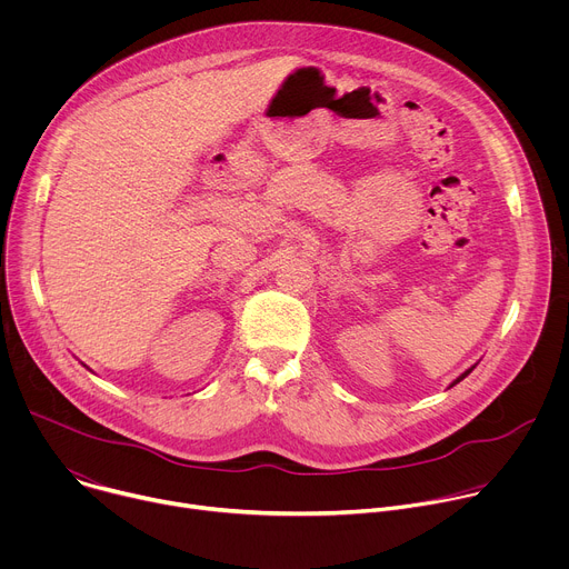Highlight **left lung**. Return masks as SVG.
Masks as SVG:
<instances>
[{"mask_svg":"<svg viewBox=\"0 0 569 569\" xmlns=\"http://www.w3.org/2000/svg\"><path fill=\"white\" fill-rule=\"evenodd\" d=\"M472 369H475V367H470V369H468V371H463V373H461V376H459V378H457V380H455V382H452V385H457V382H459V380H463V378H466V376H468V373H470V371H472ZM452 385H450V387H452Z\"/></svg>","mask_w":569,"mask_h":569,"instance_id":"1","label":"left lung"}]
</instances>
